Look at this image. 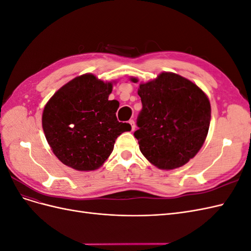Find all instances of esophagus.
I'll return each instance as SVG.
<instances>
[{
  "label": "esophagus",
  "instance_id": "obj_1",
  "mask_svg": "<svg viewBox=\"0 0 251 251\" xmlns=\"http://www.w3.org/2000/svg\"><path fill=\"white\" fill-rule=\"evenodd\" d=\"M128 124H130L131 125V128H132V131H134L135 130V121L133 120V119H131L130 121H128Z\"/></svg>",
  "mask_w": 251,
  "mask_h": 251
}]
</instances>
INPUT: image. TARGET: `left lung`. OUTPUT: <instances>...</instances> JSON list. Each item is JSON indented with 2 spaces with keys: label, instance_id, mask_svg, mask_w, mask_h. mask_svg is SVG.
<instances>
[{
  "label": "left lung",
  "instance_id": "left-lung-1",
  "mask_svg": "<svg viewBox=\"0 0 251 251\" xmlns=\"http://www.w3.org/2000/svg\"><path fill=\"white\" fill-rule=\"evenodd\" d=\"M138 95L142 110L134 136L143 156L162 170L187 163L208 133L211 110L207 96L191 80L171 72L140 83Z\"/></svg>",
  "mask_w": 251,
  "mask_h": 251
}]
</instances>
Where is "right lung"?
<instances>
[{"mask_svg":"<svg viewBox=\"0 0 251 251\" xmlns=\"http://www.w3.org/2000/svg\"><path fill=\"white\" fill-rule=\"evenodd\" d=\"M112 88V82L83 74L66 83L45 105V136L67 166L77 171L100 168L118 136L131 131L130 124L117 120L119 102L109 100Z\"/></svg>","mask_w":251,"mask_h":251,"instance_id":"add662e5","label":"right lung"}]
</instances>
